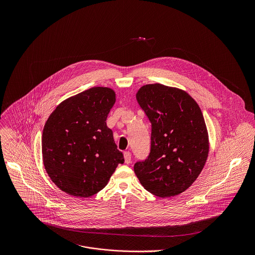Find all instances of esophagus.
Segmentation results:
<instances>
[{
    "mask_svg": "<svg viewBox=\"0 0 255 255\" xmlns=\"http://www.w3.org/2000/svg\"><path fill=\"white\" fill-rule=\"evenodd\" d=\"M124 157H125V162H126V164H129V163L131 162V154H130V152L126 151V152L124 153Z\"/></svg>",
    "mask_w": 255,
    "mask_h": 255,
    "instance_id": "esophagus-1",
    "label": "esophagus"
}]
</instances>
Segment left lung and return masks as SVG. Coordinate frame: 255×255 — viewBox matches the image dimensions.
<instances>
[{"instance_id": "1", "label": "left lung", "mask_w": 255, "mask_h": 255, "mask_svg": "<svg viewBox=\"0 0 255 255\" xmlns=\"http://www.w3.org/2000/svg\"><path fill=\"white\" fill-rule=\"evenodd\" d=\"M136 100L151 123V146L134 173L152 194L178 195L197 179L208 157L202 112L185 91L160 83L142 86Z\"/></svg>"}]
</instances>
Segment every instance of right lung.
<instances>
[{"label":"right lung","mask_w":255,"mask_h":255,"mask_svg":"<svg viewBox=\"0 0 255 255\" xmlns=\"http://www.w3.org/2000/svg\"><path fill=\"white\" fill-rule=\"evenodd\" d=\"M115 102L114 90L92 87L63 101L48 118L42 134L43 163L63 191L92 196L125 162L106 124Z\"/></svg>","instance_id":"right-lung-1"}]
</instances>
